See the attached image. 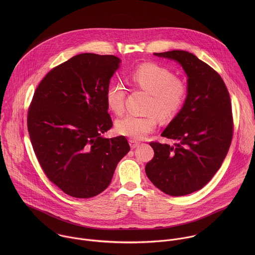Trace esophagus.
Returning <instances> with one entry per match:
<instances>
[{
    "instance_id": "34e87169",
    "label": "esophagus",
    "mask_w": 255,
    "mask_h": 255,
    "mask_svg": "<svg viewBox=\"0 0 255 255\" xmlns=\"http://www.w3.org/2000/svg\"><path fill=\"white\" fill-rule=\"evenodd\" d=\"M129 145L133 149V148H136L137 146L139 145V142L137 140H134V139H129Z\"/></svg>"
}]
</instances>
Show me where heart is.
Returning <instances> with one entry per match:
<instances>
[{"instance_id": "obj_1", "label": "heart", "mask_w": 255, "mask_h": 255, "mask_svg": "<svg viewBox=\"0 0 255 255\" xmlns=\"http://www.w3.org/2000/svg\"><path fill=\"white\" fill-rule=\"evenodd\" d=\"M128 82L136 89L150 94L146 116L127 115L116 123L117 131L125 136L141 139L155 129L157 117L162 121L173 120L187 97V86L169 69L153 63L139 65L128 73ZM127 89L121 81L111 82L106 90V101L110 110L122 115L125 110ZM157 116H156L155 115Z\"/></svg>"}]
</instances>
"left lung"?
I'll return each mask as SVG.
<instances>
[{"instance_id":"1","label":"left lung","mask_w":255,"mask_h":255,"mask_svg":"<svg viewBox=\"0 0 255 255\" xmlns=\"http://www.w3.org/2000/svg\"><path fill=\"white\" fill-rule=\"evenodd\" d=\"M154 55L182 65L187 97L161 134L174 145L149 143L154 157L146 164V175L166 194L182 196L202 188L226 158L234 133L232 103L221 75L193 54L174 50Z\"/></svg>"}]
</instances>
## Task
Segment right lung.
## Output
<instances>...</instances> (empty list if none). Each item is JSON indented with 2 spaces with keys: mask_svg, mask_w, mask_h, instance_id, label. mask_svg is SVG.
I'll return each mask as SVG.
<instances>
[{
  "mask_svg": "<svg viewBox=\"0 0 255 255\" xmlns=\"http://www.w3.org/2000/svg\"><path fill=\"white\" fill-rule=\"evenodd\" d=\"M120 62L113 55H76L44 76L29 105L37 160L47 178L73 197L104 191L130 149L124 135H101L113 127L106 90Z\"/></svg>",
  "mask_w": 255,
  "mask_h": 255,
  "instance_id": "right-lung-1",
  "label": "right lung"
}]
</instances>
